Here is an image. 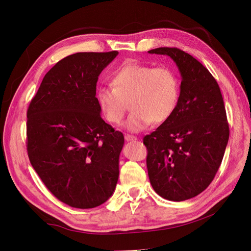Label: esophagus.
Masks as SVG:
<instances>
[{
	"label": "esophagus",
	"instance_id": "34e87169",
	"mask_svg": "<svg viewBox=\"0 0 251 251\" xmlns=\"http://www.w3.org/2000/svg\"><path fill=\"white\" fill-rule=\"evenodd\" d=\"M137 138L133 135H130V134H125V140L126 141H135Z\"/></svg>",
	"mask_w": 251,
	"mask_h": 251
}]
</instances>
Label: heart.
Wrapping results in <instances>:
<instances>
[{
  "label": "heart",
  "mask_w": 251,
  "mask_h": 251,
  "mask_svg": "<svg viewBox=\"0 0 251 251\" xmlns=\"http://www.w3.org/2000/svg\"><path fill=\"white\" fill-rule=\"evenodd\" d=\"M111 84L97 90L102 116L110 124L120 125L130 103L132 112L125 126L133 132L165 123L179 102L178 76L166 66L125 64L112 73Z\"/></svg>",
  "instance_id": "b5f03b06"
}]
</instances>
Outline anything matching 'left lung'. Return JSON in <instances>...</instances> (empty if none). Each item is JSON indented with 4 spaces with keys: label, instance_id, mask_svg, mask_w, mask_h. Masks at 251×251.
Segmentation results:
<instances>
[{
    "label": "left lung",
    "instance_id": "left-lung-1",
    "mask_svg": "<svg viewBox=\"0 0 251 251\" xmlns=\"http://www.w3.org/2000/svg\"><path fill=\"white\" fill-rule=\"evenodd\" d=\"M150 54L173 59L182 76L177 108L168 121L143 138L154 191L183 201L199 195L214 180L229 140V124L218 82L204 66L177 48Z\"/></svg>",
    "mask_w": 251,
    "mask_h": 251
}]
</instances>
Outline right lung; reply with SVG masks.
<instances>
[{"label":"right lung","instance_id":"add662e5","mask_svg":"<svg viewBox=\"0 0 251 251\" xmlns=\"http://www.w3.org/2000/svg\"><path fill=\"white\" fill-rule=\"evenodd\" d=\"M118 54L62 59L45 75L27 110L30 164L50 193L72 207L99 206L117 185L124 136L102 120L96 94L100 72Z\"/></svg>","mask_w":251,"mask_h":251}]
</instances>
